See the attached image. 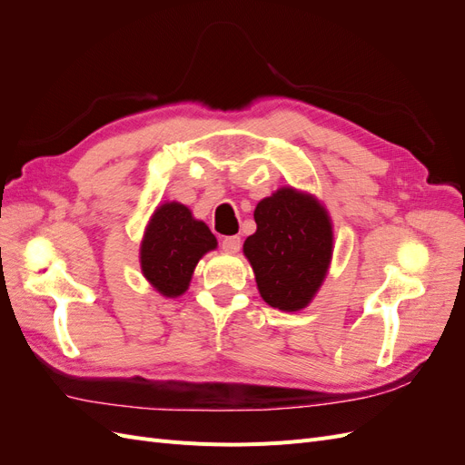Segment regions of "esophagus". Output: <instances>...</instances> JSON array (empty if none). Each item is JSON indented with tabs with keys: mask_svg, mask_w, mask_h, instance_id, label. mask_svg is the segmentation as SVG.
<instances>
[{
	"mask_svg": "<svg viewBox=\"0 0 465 465\" xmlns=\"http://www.w3.org/2000/svg\"><path fill=\"white\" fill-rule=\"evenodd\" d=\"M241 238L238 236H224L223 238V242H221V248L224 250V252H229V254H236L238 250H241Z\"/></svg>",
	"mask_w": 465,
	"mask_h": 465,
	"instance_id": "obj_1",
	"label": "esophagus"
}]
</instances>
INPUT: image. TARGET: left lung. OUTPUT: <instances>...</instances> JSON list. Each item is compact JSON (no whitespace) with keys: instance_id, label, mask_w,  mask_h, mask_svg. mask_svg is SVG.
<instances>
[{"instance_id":"1","label":"left lung","mask_w":465,"mask_h":465,"mask_svg":"<svg viewBox=\"0 0 465 465\" xmlns=\"http://www.w3.org/2000/svg\"><path fill=\"white\" fill-rule=\"evenodd\" d=\"M254 219L258 229L242 250L262 299L277 311L299 312L312 302L331 263L328 209L316 195L283 186L256 205Z\"/></svg>"}]
</instances>
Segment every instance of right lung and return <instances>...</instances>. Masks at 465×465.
<instances>
[{
  "mask_svg": "<svg viewBox=\"0 0 465 465\" xmlns=\"http://www.w3.org/2000/svg\"><path fill=\"white\" fill-rule=\"evenodd\" d=\"M217 248L207 224L178 202H164L147 223L139 263L149 285L166 299L182 297L190 287L195 265Z\"/></svg>",
  "mask_w": 465,
  "mask_h": 465,
  "instance_id": "right-lung-1",
  "label": "right lung"
}]
</instances>
